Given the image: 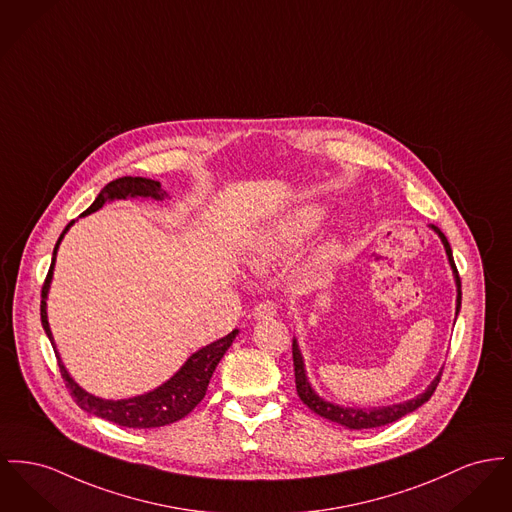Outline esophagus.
<instances>
[{"label":"esophagus","mask_w":512,"mask_h":512,"mask_svg":"<svg viewBox=\"0 0 512 512\" xmlns=\"http://www.w3.org/2000/svg\"><path fill=\"white\" fill-rule=\"evenodd\" d=\"M276 303L274 301H261V303H257L255 305V309H253V317L257 319V321H267V319H272L274 315H276Z\"/></svg>","instance_id":"esophagus-1"}]
</instances>
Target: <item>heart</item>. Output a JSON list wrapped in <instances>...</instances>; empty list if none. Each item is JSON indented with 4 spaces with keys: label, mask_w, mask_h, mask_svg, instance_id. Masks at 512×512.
Segmentation results:
<instances>
[{
    "label": "heart",
    "mask_w": 512,
    "mask_h": 512,
    "mask_svg": "<svg viewBox=\"0 0 512 512\" xmlns=\"http://www.w3.org/2000/svg\"><path fill=\"white\" fill-rule=\"evenodd\" d=\"M327 216L325 207L305 203L294 211L282 214L267 228H263L249 245V263L257 269H269L290 259L309 236H313ZM332 245L323 249V257H329Z\"/></svg>",
    "instance_id": "b5f03b06"
}]
</instances>
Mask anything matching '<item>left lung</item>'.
<instances>
[{
  "instance_id": "left-lung-1",
  "label": "left lung",
  "mask_w": 512,
  "mask_h": 512,
  "mask_svg": "<svg viewBox=\"0 0 512 512\" xmlns=\"http://www.w3.org/2000/svg\"><path fill=\"white\" fill-rule=\"evenodd\" d=\"M429 228L441 238L443 245H445V251H447V257H449V265H451L452 276H454V282H456V313H460V303H462V290H460V276L456 271V265H454V259H452V249L449 245V240L445 238V234L429 224ZM456 321V319H454ZM292 356H294V373H296V391L298 396L301 398V402L311 410L315 412L317 416L325 418V420L334 421L346 429H371V427H381V425H387L392 421L400 420L402 416L418 410L421 404H425L431 394L437 389L439 381H441V373L443 369L437 373V377L427 385V389L414 396L412 400H406V402H400V404H392V406H377V408H350V406H340V404H334L325 400L323 396H319L315 389L311 387L309 379H307V373H305V363H303V356L300 352V344L298 340L294 338L292 340Z\"/></svg>"
}]
</instances>
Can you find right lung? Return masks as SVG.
Segmentation results:
<instances>
[{
  "instance_id": "1",
  "label": "right lung",
  "mask_w": 512,
  "mask_h": 512,
  "mask_svg": "<svg viewBox=\"0 0 512 512\" xmlns=\"http://www.w3.org/2000/svg\"><path fill=\"white\" fill-rule=\"evenodd\" d=\"M168 193L162 189L160 181L149 180V178H131V176H123L118 180L110 181L94 199L91 207L83 212L81 216H87L91 212L102 209L106 203L110 201H118V199H154V201H162L166 199ZM75 224V220H71L65 230L61 232L60 240L54 247V255H52V265L48 276L44 280L42 286V301H40V319H42V327L48 334L58 365H60L61 377L65 381V387L71 392L73 400L79 404V408H83L85 412H89L92 416H98L102 420L114 421L123 427H133V429H152V427H162V425H170L174 421L185 418L207 394V387L211 383L212 373L216 369V365L224 358L226 350L232 346L234 338L238 336L236 331L226 334L224 338L211 342L209 346L197 350L195 354H191L187 361L181 365L180 369L160 387H156L154 391L139 394V396H131V398H121V400H106L100 396H94L91 392L81 389L73 377L67 373L60 354L56 350L54 344V336L50 331V323H48V313H46V300H48V292H50V284H52V276H54V265H56V255L60 249L61 240L67 234V230Z\"/></svg>"
}]
</instances>
